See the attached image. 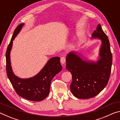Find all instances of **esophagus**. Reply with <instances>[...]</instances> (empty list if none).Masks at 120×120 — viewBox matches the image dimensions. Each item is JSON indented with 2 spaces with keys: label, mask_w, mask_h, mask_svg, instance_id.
I'll return each mask as SVG.
<instances>
[{
  "label": "esophagus",
  "mask_w": 120,
  "mask_h": 120,
  "mask_svg": "<svg viewBox=\"0 0 120 120\" xmlns=\"http://www.w3.org/2000/svg\"><path fill=\"white\" fill-rule=\"evenodd\" d=\"M60 60L62 64H64L66 62V58L65 57H62L60 58Z\"/></svg>",
  "instance_id": "1"
}]
</instances>
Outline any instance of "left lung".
<instances>
[{
	"label": "left lung",
	"mask_w": 120,
	"mask_h": 120,
	"mask_svg": "<svg viewBox=\"0 0 120 120\" xmlns=\"http://www.w3.org/2000/svg\"><path fill=\"white\" fill-rule=\"evenodd\" d=\"M92 36L102 40L101 58L96 64L84 61L74 52H70L66 57V68L72 77L70 91L77 98L88 99L96 96L106 87L110 78L112 54L109 40L100 24Z\"/></svg>",
	"instance_id": "8db88e82"
}]
</instances>
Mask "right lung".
Instances as JSON below:
<instances>
[{
    "mask_svg": "<svg viewBox=\"0 0 120 120\" xmlns=\"http://www.w3.org/2000/svg\"><path fill=\"white\" fill-rule=\"evenodd\" d=\"M23 23L18 25L14 30L6 52V73L7 77L16 93L27 100L40 101L45 99L49 94L50 84L52 78L62 70L58 57L50 60L41 72L35 76L29 79H20L13 73L10 62V51L13 41L21 30Z\"/></svg>",
    "mask_w": 120,
    "mask_h": 120,
    "instance_id": "1",
    "label": "right lung"
}]
</instances>
